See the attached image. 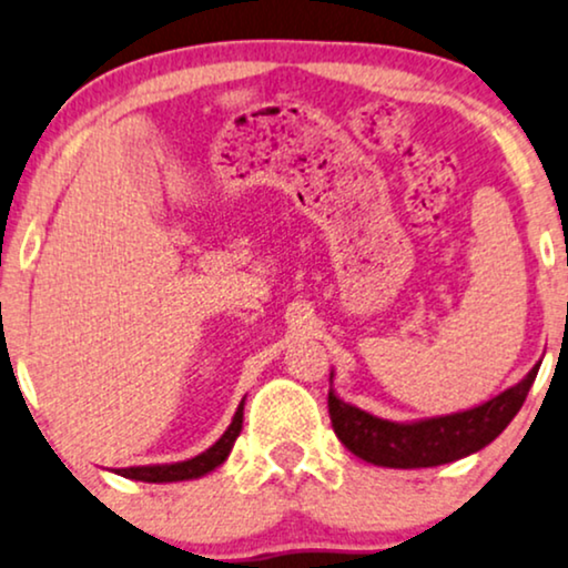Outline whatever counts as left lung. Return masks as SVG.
Returning a JSON list of instances; mask_svg holds the SVG:
<instances>
[{"instance_id":"8db88e82","label":"left lung","mask_w":568,"mask_h":568,"mask_svg":"<svg viewBox=\"0 0 568 568\" xmlns=\"http://www.w3.org/2000/svg\"><path fill=\"white\" fill-rule=\"evenodd\" d=\"M537 369H540V364H535L521 383L475 408L429 416V419L419 422L379 419V416L337 398V393L329 387V422H333L337 440L367 464L390 466V469H422V466L450 464L477 454L504 433L508 422L519 414L524 398L535 383Z\"/></svg>"}]
</instances>
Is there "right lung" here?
Listing matches in <instances>:
<instances>
[{
  "instance_id": "right-lung-1",
  "label": "right lung",
  "mask_w": 568,
  "mask_h": 568,
  "mask_svg": "<svg viewBox=\"0 0 568 568\" xmlns=\"http://www.w3.org/2000/svg\"><path fill=\"white\" fill-rule=\"evenodd\" d=\"M246 400V398H243ZM243 400L235 412L231 427L222 433V437L212 448H206L204 454L189 458V462H175V464H149V466H128V469H118L120 477L139 479V483H183V479H199L210 471L217 469L220 464H225V458L231 456L233 443L239 440L241 427H243Z\"/></svg>"
}]
</instances>
